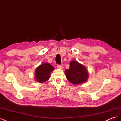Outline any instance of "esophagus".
Segmentation results:
<instances>
[{"label": "esophagus", "mask_w": 121, "mask_h": 121, "mask_svg": "<svg viewBox=\"0 0 121 121\" xmlns=\"http://www.w3.org/2000/svg\"><path fill=\"white\" fill-rule=\"evenodd\" d=\"M57 67L58 69H63L64 68L63 65H57Z\"/></svg>", "instance_id": "obj_1"}]
</instances>
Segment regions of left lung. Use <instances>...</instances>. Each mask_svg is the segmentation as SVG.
<instances>
[{
    "label": "left lung",
    "mask_w": 121,
    "mask_h": 121,
    "mask_svg": "<svg viewBox=\"0 0 121 121\" xmlns=\"http://www.w3.org/2000/svg\"><path fill=\"white\" fill-rule=\"evenodd\" d=\"M65 73L68 81L74 85L86 82L88 75L85 67L77 61H71L69 68Z\"/></svg>",
    "instance_id": "1"
}]
</instances>
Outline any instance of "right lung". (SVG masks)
Returning a JSON list of instances; mask_svg holds the SVG:
<instances>
[{
	"label": "right lung",
	"mask_w": 121,
	"mask_h": 121,
	"mask_svg": "<svg viewBox=\"0 0 121 121\" xmlns=\"http://www.w3.org/2000/svg\"><path fill=\"white\" fill-rule=\"evenodd\" d=\"M54 69L53 67L48 63L42 64L36 69L35 80L39 83H43L49 79L50 73Z\"/></svg>",
	"instance_id": "1"
}]
</instances>
